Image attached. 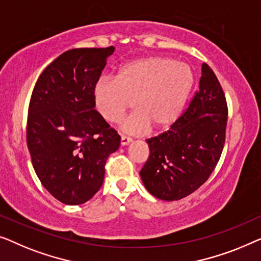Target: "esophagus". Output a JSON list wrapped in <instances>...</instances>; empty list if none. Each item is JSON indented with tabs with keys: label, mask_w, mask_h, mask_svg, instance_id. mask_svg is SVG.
I'll use <instances>...</instances> for the list:
<instances>
[{
	"label": "esophagus",
	"mask_w": 261,
	"mask_h": 261,
	"mask_svg": "<svg viewBox=\"0 0 261 261\" xmlns=\"http://www.w3.org/2000/svg\"><path fill=\"white\" fill-rule=\"evenodd\" d=\"M131 142H132L131 137H129V136L122 135V138H120V143H122V145H129Z\"/></svg>",
	"instance_id": "obj_1"
}]
</instances>
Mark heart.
Returning <instances> with one entry per match:
<instances>
[{
	"instance_id": "1",
	"label": "heart",
	"mask_w": 261,
	"mask_h": 261,
	"mask_svg": "<svg viewBox=\"0 0 261 261\" xmlns=\"http://www.w3.org/2000/svg\"><path fill=\"white\" fill-rule=\"evenodd\" d=\"M193 83L189 66L168 57H145L124 65L116 78L99 79L93 86V101L102 118L117 123L135 100L138 112L125 120L124 129L166 130L181 116Z\"/></svg>"
}]
</instances>
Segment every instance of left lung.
I'll list each match as a JSON object with an SVG mask.
<instances>
[{
    "instance_id": "left-lung-1",
    "label": "left lung",
    "mask_w": 261,
    "mask_h": 261,
    "mask_svg": "<svg viewBox=\"0 0 261 261\" xmlns=\"http://www.w3.org/2000/svg\"><path fill=\"white\" fill-rule=\"evenodd\" d=\"M201 72L199 91L187 111L168 131L146 139L150 155L139 175L146 190L160 200H181L195 192L221 156L226 98L213 69L202 64Z\"/></svg>"
}]
</instances>
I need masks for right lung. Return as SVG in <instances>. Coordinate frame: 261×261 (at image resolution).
<instances>
[{"label":"right lung","instance_id":"1","mask_svg":"<svg viewBox=\"0 0 261 261\" xmlns=\"http://www.w3.org/2000/svg\"><path fill=\"white\" fill-rule=\"evenodd\" d=\"M115 47L74 48L45 68L28 109L27 145L42 186L60 202L85 203L100 189L120 136L94 110L93 86Z\"/></svg>","mask_w":261,"mask_h":261}]
</instances>
